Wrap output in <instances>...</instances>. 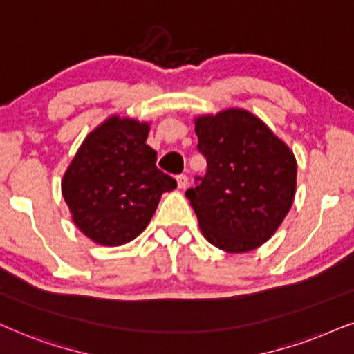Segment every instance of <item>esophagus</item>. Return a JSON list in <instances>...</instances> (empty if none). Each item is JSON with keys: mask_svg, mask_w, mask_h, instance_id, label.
I'll return each instance as SVG.
<instances>
[{"mask_svg": "<svg viewBox=\"0 0 354 354\" xmlns=\"http://www.w3.org/2000/svg\"><path fill=\"white\" fill-rule=\"evenodd\" d=\"M176 183H178V187H180V189H185V187L187 186V183H189V178H187L186 174H178Z\"/></svg>", "mask_w": 354, "mask_h": 354, "instance_id": "34e87169", "label": "esophagus"}]
</instances>
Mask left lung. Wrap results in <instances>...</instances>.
Segmentation results:
<instances>
[{"label": "left lung", "instance_id": "obj_1", "mask_svg": "<svg viewBox=\"0 0 354 354\" xmlns=\"http://www.w3.org/2000/svg\"><path fill=\"white\" fill-rule=\"evenodd\" d=\"M204 176L186 191L207 241L228 252L252 251L272 238L296 189V160L263 122L244 110L196 120Z\"/></svg>", "mask_w": 354, "mask_h": 354}]
</instances>
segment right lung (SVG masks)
I'll list each match as a JSON object with an SVG mask.
<instances>
[{"mask_svg":"<svg viewBox=\"0 0 354 354\" xmlns=\"http://www.w3.org/2000/svg\"><path fill=\"white\" fill-rule=\"evenodd\" d=\"M149 126L113 116L91 133L66 171L61 191L79 230L103 246H121L144 232L163 192L176 180L157 168L145 144Z\"/></svg>","mask_w":354,"mask_h":354,"instance_id":"right-lung-1","label":"right lung"}]
</instances>
